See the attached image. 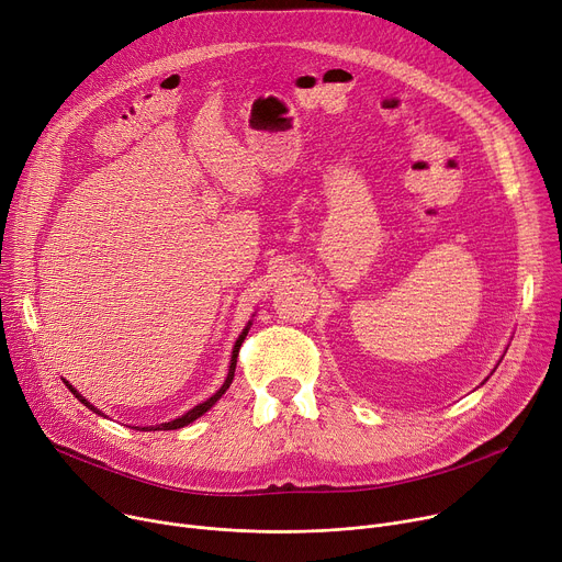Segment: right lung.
I'll return each mask as SVG.
<instances>
[{"label":"right lung","mask_w":562,"mask_h":562,"mask_svg":"<svg viewBox=\"0 0 562 562\" xmlns=\"http://www.w3.org/2000/svg\"><path fill=\"white\" fill-rule=\"evenodd\" d=\"M249 326H251V322L243 328V333L238 335V339H236V344H234V351H232V362H229V373H227V380L223 382V386H221V390L218 392H215L211 398H206L204 403H200V405H195L193 409H189L184 416H180V418H176V420H168V423H161V425H150V427H142V429H146V431H155V429H180V427H184V425H189V423H193L195 418H200L204 412H209L215 403H218L221 401V396L229 390V384H232V380H234V371H236V358H238V351H240V344L245 341V337H247V330H249ZM65 384H67V390L85 405V407H88V409H92V412H97V414H101L94 405H90L88 403V398H85V396H80L76 390H74V386L65 380Z\"/></svg>","instance_id":"1"}]
</instances>
